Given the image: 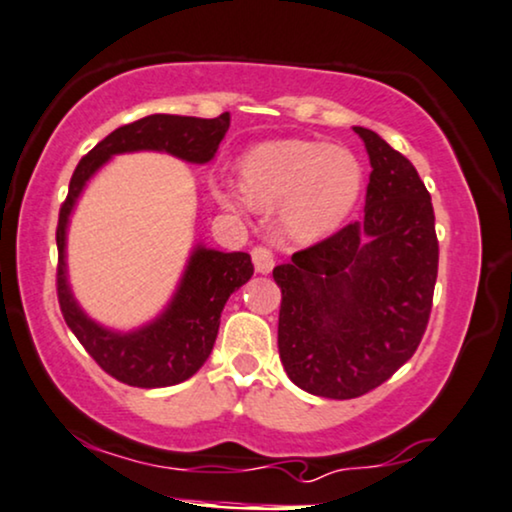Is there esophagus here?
Here are the masks:
<instances>
[{
    "label": "esophagus",
    "mask_w": 512,
    "mask_h": 512,
    "mask_svg": "<svg viewBox=\"0 0 512 512\" xmlns=\"http://www.w3.org/2000/svg\"><path fill=\"white\" fill-rule=\"evenodd\" d=\"M252 262H255V269L260 274H269L274 269V252L269 248H255L252 250Z\"/></svg>",
    "instance_id": "obj_1"
}]
</instances>
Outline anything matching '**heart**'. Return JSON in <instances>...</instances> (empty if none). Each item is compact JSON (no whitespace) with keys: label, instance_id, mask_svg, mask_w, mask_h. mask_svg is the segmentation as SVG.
Returning <instances> with one entry per match:
<instances>
[{"label":"heart","instance_id":"obj_1","mask_svg":"<svg viewBox=\"0 0 512 512\" xmlns=\"http://www.w3.org/2000/svg\"><path fill=\"white\" fill-rule=\"evenodd\" d=\"M365 186V166L353 150L319 140H269L243 157V193L255 207H281L293 240L324 238L353 212ZM221 202L233 207V195Z\"/></svg>","mask_w":512,"mask_h":512}]
</instances>
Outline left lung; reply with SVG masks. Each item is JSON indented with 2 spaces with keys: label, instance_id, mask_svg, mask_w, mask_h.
Returning a JSON list of instances; mask_svg holds the SVG:
<instances>
[{
  "label": "left lung",
  "instance_id": "8db88e82",
  "mask_svg": "<svg viewBox=\"0 0 512 512\" xmlns=\"http://www.w3.org/2000/svg\"><path fill=\"white\" fill-rule=\"evenodd\" d=\"M372 164L365 217L274 267L279 355L312 396L377 389L420 346L432 312L439 243L432 197L410 159L353 126Z\"/></svg>",
  "mask_w": 512,
  "mask_h": 512
}]
</instances>
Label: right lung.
<instances>
[{
    "label": "right lung",
    "mask_w": 512,
    "mask_h": 512,
    "mask_svg": "<svg viewBox=\"0 0 512 512\" xmlns=\"http://www.w3.org/2000/svg\"><path fill=\"white\" fill-rule=\"evenodd\" d=\"M231 114L217 119L197 116L150 114L145 119L116 128L80 159L69 183V197L61 205L57 226V293L66 324L114 379L138 389L174 386L193 377L207 362L219 334V319L226 300L250 281L252 260L248 252H221L195 243L169 303L150 322L135 329H114L92 319L73 295L66 264V238L71 214L102 166L131 152H164L188 164H207L217 155L229 131Z\"/></svg>",
    "instance_id": "obj_1"
}]
</instances>
